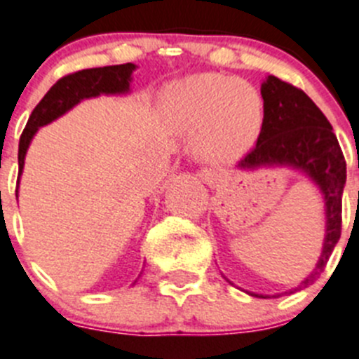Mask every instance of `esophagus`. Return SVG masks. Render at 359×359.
Wrapping results in <instances>:
<instances>
[{
  "label": "esophagus",
  "instance_id": "obj_1",
  "mask_svg": "<svg viewBox=\"0 0 359 359\" xmlns=\"http://www.w3.org/2000/svg\"><path fill=\"white\" fill-rule=\"evenodd\" d=\"M199 176H201V180H203V182L215 183V182H217L218 172L215 169H211V167H204V169H201Z\"/></svg>",
  "mask_w": 359,
  "mask_h": 359
}]
</instances>
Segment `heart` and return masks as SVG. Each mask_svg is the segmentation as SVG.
<instances>
[{"instance_id":"1","label":"heart","mask_w":359,"mask_h":359,"mask_svg":"<svg viewBox=\"0 0 359 359\" xmlns=\"http://www.w3.org/2000/svg\"><path fill=\"white\" fill-rule=\"evenodd\" d=\"M170 114L185 130H199L197 148L208 160H231L248 149L262 123V102L247 83L220 74L187 77L167 93Z\"/></svg>"}]
</instances>
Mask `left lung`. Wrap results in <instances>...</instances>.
Listing matches in <instances>:
<instances>
[{"label": "left lung", "mask_w": 359, "mask_h": 359, "mask_svg": "<svg viewBox=\"0 0 359 359\" xmlns=\"http://www.w3.org/2000/svg\"><path fill=\"white\" fill-rule=\"evenodd\" d=\"M261 95L264 100L261 132L254 148L240 160V165L289 163L299 167L319 185L326 201L327 220L323 255L312 275L299 287L289 291L296 292L312 284L320 271H324L331 252L340 240L346 158L333 134V126L305 91L269 75L262 84Z\"/></svg>", "instance_id": "left-lung-1"}]
</instances>
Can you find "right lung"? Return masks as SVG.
Returning a JSON list of instances; mask_svg holds the SVG:
<instances>
[{
    "mask_svg": "<svg viewBox=\"0 0 359 359\" xmlns=\"http://www.w3.org/2000/svg\"><path fill=\"white\" fill-rule=\"evenodd\" d=\"M135 70V65H112V67L86 68V70L74 72L60 81H56L53 88L46 93V97L39 102L29 116L26 128L20 134L19 141V176L22 172L24 156L32 142L33 135L39 130V126L47 125L57 116L65 114L68 109L79 104L83 98L97 97L100 93H125L128 90L130 75ZM19 183V177H17Z\"/></svg>",
    "mask_w": 359,
    "mask_h": 359,
    "instance_id": "obj_1",
    "label": "right lung"
}]
</instances>
